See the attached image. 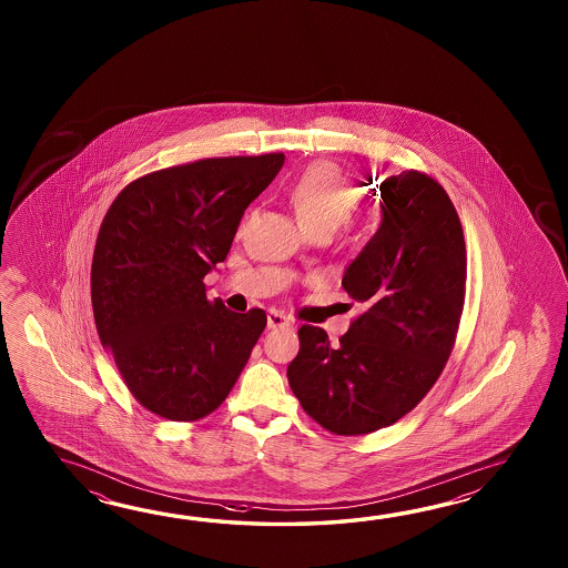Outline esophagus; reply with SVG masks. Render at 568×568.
Masks as SVG:
<instances>
[{
	"instance_id": "34e87169",
	"label": "esophagus",
	"mask_w": 568,
	"mask_h": 568,
	"mask_svg": "<svg viewBox=\"0 0 568 568\" xmlns=\"http://www.w3.org/2000/svg\"><path fill=\"white\" fill-rule=\"evenodd\" d=\"M282 326H290V318L284 313H280L276 308L267 311V328H282Z\"/></svg>"
}]
</instances>
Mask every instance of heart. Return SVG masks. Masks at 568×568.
Here are the masks:
<instances>
[{
    "instance_id": "heart-1",
    "label": "heart",
    "mask_w": 568,
    "mask_h": 568,
    "mask_svg": "<svg viewBox=\"0 0 568 568\" xmlns=\"http://www.w3.org/2000/svg\"><path fill=\"white\" fill-rule=\"evenodd\" d=\"M288 203L308 235H333L341 230L359 203L353 182L333 164H314L292 182Z\"/></svg>"
}]
</instances>
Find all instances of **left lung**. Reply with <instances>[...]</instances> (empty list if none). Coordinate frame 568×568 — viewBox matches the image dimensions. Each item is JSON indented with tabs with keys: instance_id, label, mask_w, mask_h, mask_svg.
<instances>
[{
	"instance_id": "left-lung-1",
	"label": "left lung",
	"mask_w": 568,
	"mask_h": 568,
	"mask_svg": "<svg viewBox=\"0 0 568 568\" xmlns=\"http://www.w3.org/2000/svg\"><path fill=\"white\" fill-rule=\"evenodd\" d=\"M382 223L343 274L362 304L328 341L304 325L288 384L304 412L335 435H367L399 420L435 386L459 328L467 257L445 189L416 170L379 186Z\"/></svg>"
}]
</instances>
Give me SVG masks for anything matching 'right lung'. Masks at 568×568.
<instances>
[{
  "instance_id": "add662e5",
  "label": "right lung",
  "mask_w": 568,
  "mask_h": 568,
  "mask_svg": "<svg viewBox=\"0 0 568 568\" xmlns=\"http://www.w3.org/2000/svg\"><path fill=\"white\" fill-rule=\"evenodd\" d=\"M284 166V154L206 158L128 184L101 223L91 301L103 349L133 398L189 423L235 386L266 313L206 301L203 278L230 254L243 211Z\"/></svg>"
}]
</instances>
